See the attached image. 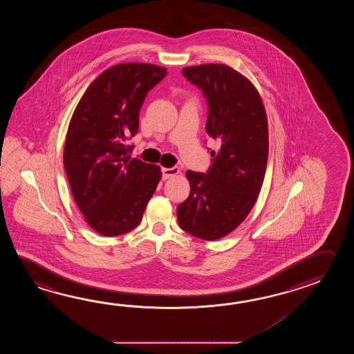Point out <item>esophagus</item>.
<instances>
[{
	"mask_svg": "<svg viewBox=\"0 0 354 354\" xmlns=\"http://www.w3.org/2000/svg\"><path fill=\"white\" fill-rule=\"evenodd\" d=\"M180 174L178 167H172V168H162V177L163 180H168L171 177H174L176 174Z\"/></svg>",
	"mask_w": 354,
	"mask_h": 354,
	"instance_id": "34e87169",
	"label": "esophagus"
}]
</instances>
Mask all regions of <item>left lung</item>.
<instances>
[{
  "mask_svg": "<svg viewBox=\"0 0 354 354\" xmlns=\"http://www.w3.org/2000/svg\"><path fill=\"white\" fill-rule=\"evenodd\" d=\"M182 75L203 91L206 133L220 144L206 174L187 171L189 196L177 206L180 229L203 241L232 233L253 209L268 158L262 98L244 75L225 64H201Z\"/></svg>",
  "mask_w": 354,
  "mask_h": 354,
  "instance_id": "1",
  "label": "left lung"
}]
</instances>
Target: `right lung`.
Listing matches in <instances>:
<instances>
[{"mask_svg":"<svg viewBox=\"0 0 354 354\" xmlns=\"http://www.w3.org/2000/svg\"><path fill=\"white\" fill-rule=\"evenodd\" d=\"M166 68L122 63L91 83L68 127L63 160L72 195L87 224L105 236L140 224L162 174L131 158L127 140L139 129V111Z\"/></svg>","mask_w":354,"mask_h":354,"instance_id":"right-lung-1","label":"right lung"}]
</instances>
